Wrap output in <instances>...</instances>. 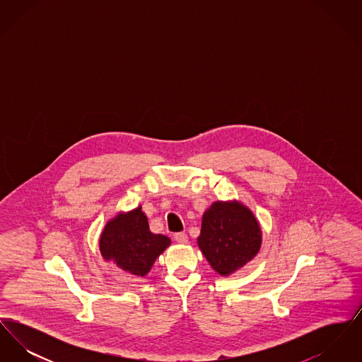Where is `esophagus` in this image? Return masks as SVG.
I'll list each match as a JSON object with an SVG mask.
<instances>
[{
	"instance_id": "esophagus-1",
	"label": "esophagus",
	"mask_w": 362,
	"mask_h": 362,
	"mask_svg": "<svg viewBox=\"0 0 362 362\" xmlns=\"http://www.w3.org/2000/svg\"><path fill=\"white\" fill-rule=\"evenodd\" d=\"M175 241L176 243H179V244H186L187 241H189V238H187V235L186 233H183V232H179V233H175Z\"/></svg>"
}]
</instances>
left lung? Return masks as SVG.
<instances>
[{"instance_id": "8db88e82", "label": "left lung", "mask_w": 362, "mask_h": 362, "mask_svg": "<svg viewBox=\"0 0 362 362\" xmlns=\"http://www.w3.org/2000/svg\"><path fill=\"white\" fill-rule=\"evenodd\" d=\"M197 243L214 272L230 276L258 255L262 229L254 213L239 201H217L202 216Z\"/></svg>"}]
</instances>
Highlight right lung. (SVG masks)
<instances>
[{
  "label": "right lung",
  "instance_id": "add662e5",
  "mask_svg": "<svg viewBox=\"0 0 362 362\" xmlns=\"http://www.w3.org/2000/svg\"><path fill=\"white\" fill-rule=\"evenodd\" d=\"M170 244V238L151 232L148 218L142 207L138 206L126 213L121 211L107 221L99 248L105 262L133 276H145Z\"/></svg>",
  "mask_w": 362,
  "mask_h": 362
}]
</instances>
